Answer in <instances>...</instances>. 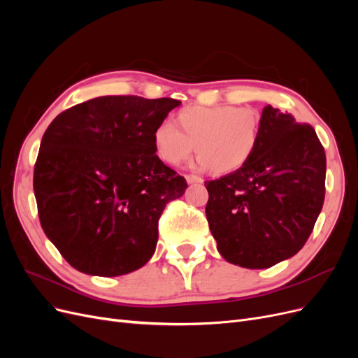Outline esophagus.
<instances>
[{
    "label": "esophagus",
    "mask_w": 358,
    "mask_h": 358,
    "mask_svg": "<svg viewBox=\"0 0 358 358\" xmlns=\"http://www.w3.org/2000/svg\"><path fill=\"white\" fill-rule=\"evenodd\" d=\"M185 179H187L189 185H194V183H203V179L200 176H196V175H187Z\"/></svg>",
    "instance_id": "1"
}]
</instances>
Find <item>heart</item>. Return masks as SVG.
Returning <instances> with one entry per match:
<instances>
[{"instance_id":"obj_1","label":"heart","mask_w":358,"mask_h":358,"mask_svg":"<svg viewBox=\"0 0 358 358\" xmlns=\"http://www.w3.org/2000/svg\"><path fill=\"white\" fill-rule=\"evenodd\" d=\"M176 127L159 124L152 134L155 154L169 166L185 161L194 146L200 167L229 175L252 158L262 137V117L233 106H191L175 116Z\"/></svg>"}]
</instances>
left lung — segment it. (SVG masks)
Segmentation results:
<instances>
[{
	"label": "left lung",
	"mask_w": 358,
	"mask_h": 358,
	"mask_svg": "<svg viewBox=\"0 0 358 358\" xmlns=\"http://www.w3.org/2000/svg\"><path fill=\"white\" fill-rule=\"evenodd\" d=\"M204 185L206 216L222 258L267 268L309 239L326 194V152L310 125L267 106L252 158Z\"/></svg>",
	"instance_id": "obj_1"
}]
</instances>
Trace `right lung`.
Segmentation results:
<instances>
[{"mask_svg":"<svg viewBox=\"0 0 358 358\" xmlns=\"http://www.w3.org/2000/svg\"><path fill=\"white\" fill-rule=\"evenodd\" d=\"M179 104L99 96L64 110L48 127L34 167L38 218L76 270L121 276L154 255L159 216L188 187L152 143L154 129Z\"/></svg>","mask_w":358,"mask_h":358,"instance_id":"1","label":"right lung"}]
</instances>
